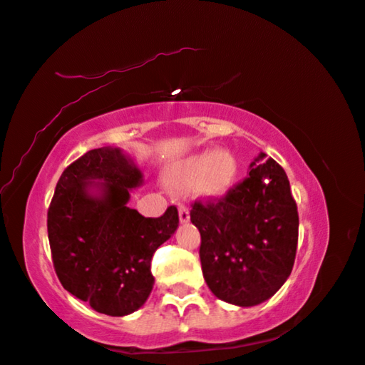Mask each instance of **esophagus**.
<instances>
[{
    "instance_id": "1",
    "label": "esophagus",
    "mask_w": 365,
    "mask_h": 365,
    "mask_svg": "<svg viewBox=\"0 0 365 365\" xmlns=\"http://www.w3.org/2000/svg\"><path fill=\"white\" fill-rule=\"evenodd\" d=\"M179 220H181V222L189 220V207H187V205H184V204L179 205Z\"/></svg>"
}]
</instances>
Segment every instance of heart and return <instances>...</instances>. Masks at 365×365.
Returning <instances> with one entry per match:
<instances>
[{"instance_id": "obj_1", "label": "heart", "mask_w": 365, "mask_h": 365, "mask_svg": "<svg viewBox=\"0 0 365 365\" xmlns=\"http://www.w3.org/2000/svg\"><path fill=\"white\" fill-rule=\"evenodd\" d=\"M239 163L229 150L202 151L179 161L168 171V184L176 189H194L195 194L217 199L237 181Z\"/></svg>"}]
</instances>
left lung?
Returning <instances> with one entry per match:
<instances>
[{
  "mask_svg": "<svg viewBox=\"0 0 365 365\" xmlns=\"http://www.w3.org/2000/svg\"><path fill=\"white\" fill-rule=\"evenodd\" d=\"M191 222L200 232L205 283L225 303L260 304L293 270L298 245V209L287 173L260 153L248 178L219 200H195Z\"/></svg>",
  "mask_w": 365,
  "mask_h": 365,
  "instance_id": "8db88e82",
  "label": "left lung"
}]
</instances>
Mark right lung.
Masks as SVG:
<instances>
[{
	"label": "right lung",
	"instance_id": "right-lung-1",
	"mask_svg": "<svg viewBox=\"0 0 365 365\" xmlns=\"http://www.w3.org/2000/svg\"><path fill=\"white\" fill-rule=\"evenodd\" d=\"M143 184L133 158L97 148L66 168L47 210L52 262L62 287L91 308L126 316L150 297L153 253L176 232L178 209L143 217L130 192Z\"/></svg>",
	"mask_w": 365,
	"mask_h": 365
}]
</instances>
